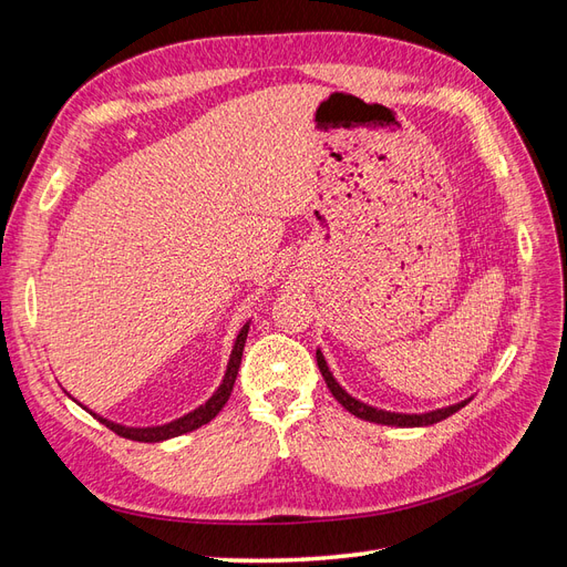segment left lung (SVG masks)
Instances as JSON below:
<instances>
[{
	"label": "left lung",
	"instance_id": "8db88e82",
	"mask_svg": "<svg viewBox=\"0 0 567 567\" xmlns=\"http://www.w3.org/2000/svg\"><path fill=\"white\" fill-rule=\"evenodd\" d=\"M317 364H319V371H321L323 381H326V385H329V390H331L333 398H336L342 406H346V409L350 411V414H354L357 419L371 421V423H381V425H400V427L433 425V423H437V421H442V419H447V416L456 414V411H458L461 406H466V404H468V400H466V402H458V404H454V406H444V409H437V411H427V414H390V411L373 409V406H369V404H364V402H359V400L350 398V394L336 383V379L331 375L329 367H326V359H323V354H321L319 350H317Z\"/></svg>",
	"mask_w": 567,
	"mask_h": 567
}]
</instances>
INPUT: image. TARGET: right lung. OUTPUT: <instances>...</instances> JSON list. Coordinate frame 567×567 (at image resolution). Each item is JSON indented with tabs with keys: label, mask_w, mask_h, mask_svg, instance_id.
<instances>
[{
	"label": "right lung",
	"mask_w": 567,
	"mask_h": 567,
	"mask_svg": "<svg viewBox=\"0 0 567 567\" xmlns=\"http://www.w3.org/2000/svg\"><path fill=\"white\" fill-rule=\"evenodd\" d=\"M246 336H248V323L244 326L241 331H238L236 336V342H234V350H231V359H229V367H227V373H225V381H221V385L217 388V392L213 394V398L205 402L203 406L194 409L192 414H186L173 423L167 425H158V427H125V425H117V423H111L106 419H101L96 414H90L104 423L106 427H111V431L120 437H127V440H134V442H161V440H169V437H177V435H184V433H192L196 431V427L210 423L221 406L227 404L229 394L234 390V383H236V375H238V367H241V357H244V346H246Z\"/></svg>",
	"instance_id": "right-lung-1"
}]
</instances>
